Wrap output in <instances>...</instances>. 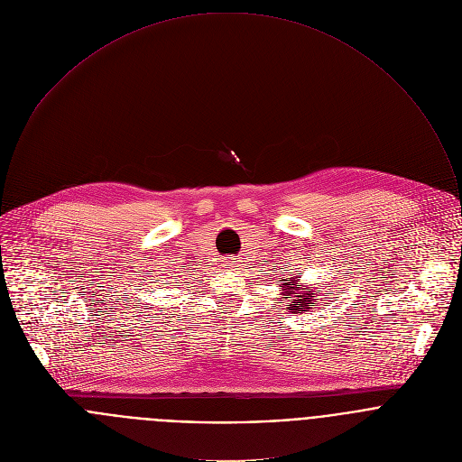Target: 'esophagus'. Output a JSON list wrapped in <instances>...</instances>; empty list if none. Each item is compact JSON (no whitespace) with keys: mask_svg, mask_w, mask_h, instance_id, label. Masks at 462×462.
Returning <instances> with one entry per match:
<instances>
[{"mask_svg":"<svg viewBox=\"0 0 462 462\" xmlns=\"http://www.w3.org/2000/svg\"><path fill=\"white\" fill-rule=\"evenodd\" d=\"M229 267H240V262H238L236 258H233V260L229 262Z\"/></svg>","mask_w":462,"mask_h":462,"instance_id":"obj_1","label":"esophagus"}]
</instances>
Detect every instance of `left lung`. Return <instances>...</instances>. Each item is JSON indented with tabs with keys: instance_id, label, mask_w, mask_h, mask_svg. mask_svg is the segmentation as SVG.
Segmentation results:
<instances>
[{
	"instance_id": "left-lung-1",
	"label": "left lung",
	"mask_w": 462,
	"mask_h": 462,
	"mask_svg": "<svg viewBox=\"0 0 462 462\" xmlns=\"http://www.w3.org/2000/svg\"><path fill=\"white\" fill-rule=\"evenodd\" d=\"M283 282H285V283H283V285H285L283 296L289 298V301H291V303H289V312H292V314H301V312H307V310L314 309V301H316V298H318V292L309 291L307 285L300 287L296 278L283 280ZM314 293L317 294L316 297L313 296Z\"/></svg>"
}]
</instances>
